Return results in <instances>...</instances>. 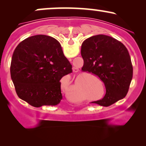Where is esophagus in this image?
I'll use <instances>...</instances> for the list:
<instances>
[{
    "instance_id": "obj_1",
    "label": "esophagus",
    "mask_w": 146,
    "mask_h": 146,
    "mask_svg": "<svg viewBox=\"0 0 146 146\" xmlns=\"http://www.w3.org/2000/svg\"><path fill=\"white\" fill-rule=\"evenodd\" d=\"M73 71H74V72H77V71H78V68L73 67Z\"/></svg>"
}]
</instances>
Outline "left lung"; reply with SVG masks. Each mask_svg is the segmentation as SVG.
Returning a JSON list of instances; mask_svg holds the SVG:
<instances>
[{
	"label": "left lung",
	"instance_id": "8db88e82",
	"mask_svg": "<svg viewBox=\"0 0 146 146\" xmlns=\"http://www.w3.org/2000/svg\"><path fill=\"white\" fill-rule=\"evenodd\" d=\"M81 55L82 70L98 75L106 87L104 97L92 103L109 106L125 98L133 68L128 50L121 42L106 35L91 36L83 42Z\"/></svg>",
	"mask_w": 146,
	"mask_h": 146
}]
</instances>
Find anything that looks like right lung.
<instances>
[{"label":"right lung","mask_w":146,"mask_h":146,"mask_svg":"<svg viewBox=\"0 0 146 146\" xmlns=\"http://www.w3.org/2000/svg\"><path fill=\"white\" fill-rule=\"evenodd\" d=\"M10 72L19 98L38 108L56 106L61 102L60 80L71 73L72 65L56 39L36 35L16 46Z\"/></svg>","instance_id":"1"}]
</instances>
